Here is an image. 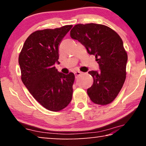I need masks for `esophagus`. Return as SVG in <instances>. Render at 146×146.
I'll use <instances>...</instances> for the list:
<instances>
[{
    "label": "esophagus",
    "instance_id": "obj_1",
    "mask_svg": "<svg viewBox=\"0 0 146 146\" xmlns=\"http://www.w3.org/2000/svg\"><path fill=\"white\" fill-rule=\"evenodd\" d=\"M81 74H82V72H80V71L74 72V75H75L76 78H77L78 77V76H80Z\"/></svg>",
    "mask_w": 146,
    "mask_h": 146
}]
</instances>
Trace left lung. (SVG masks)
<instances>
[{
	"label": "left lung",
	"instance_id": "8db88e82",
	"mask_svg": "<svg viewBox=\"0 0 146 146\" xmlns=\"http://www.w3.org/2000/svg\"><path fill=\"white\" fill-rule=\"evenodd\" d=\"M70 36L84 46L89 54L94 55L99 64V72H88L94 79L92 86L87 90L90 98L96 104L111 103L126 77L127 54L122 40L110 28L94 23L75 25Z\"/></svg>",
	"mask_w": 146,
	"mask_h": 146
}]
</instances>
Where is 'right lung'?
<instances>
[{
	"mask_svg": "<svg viewBox=\"0 0 146 146\" xmlns=\"http://www.w3.org/2000/svg\"><path fill=\"white\" fill-rule=\"evenodd\" d=\"M72 27L34 32L19 54L22 81L36 100L50 111L65 108L72 98L74 74L59 72L54 66L59 63L60 44Z\"/></svg>",
	"mask_w": 146,
	"mask_h": 146,
	"instance_id": "1",
	"label": "right lung"
}]
</instances>
